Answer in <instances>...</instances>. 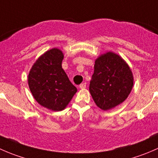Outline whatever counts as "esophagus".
Instances as JSON below:
<instances>
[{
    "label": "esophagus",
    "mask_w": 158,
    "mask_h": 158,
    "mask_svg": "<svg viewBox=\"0 0 158 158\" xmlns=\"http://www.w3.org/2000/svg\"><path fill=\"white\" fill-rule=\"evenodd\" d=\"M86 87V82H82L79 85V88L80 89H85Z\"/></svg>",
    "instance_id": "obj_1"
}]
</instances>
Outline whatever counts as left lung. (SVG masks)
Masks as SVG:
<instances>
[{
  "label": "left lung",
  "instance_id": "1",
  "mask_svg": "<svg viewBox=\"0 0 158 158\" xmlns=\"http://www.w3.org/2000/svg\"><path fill=\"white\" fill-rule=\"evenodd\" d=\"M133 86V76L126 63L109 52L95 60L89 91L96 106L109 110L123 102Z\"/></svg>",
  "mask_w": 158,
  "mask_h": 158
}]
</instances>
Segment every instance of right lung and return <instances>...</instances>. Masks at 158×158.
I'll return each instance as SVG.
<instances>
[{"mask_svg": "<svg viewBox=\"0 0 158 158\" xmlns=\"http://www.w3.org/2000/svg\"><path fill=\"white\" fill-rule=\"evenodd\" d=\"M63 54L52 49L33 64L28 76L30 92L40 105L52 111H61L69 104L77 89L62 68Z\"/></svg>", "mask_w": 158, "mask_h": 158, "instance_id": "1", "label": "right lung"}]
</instances>
